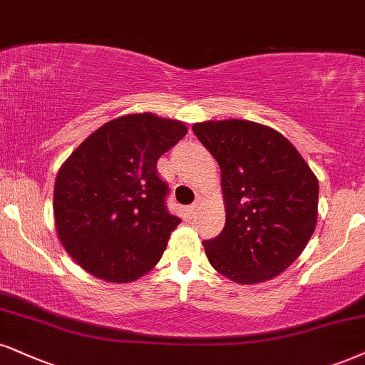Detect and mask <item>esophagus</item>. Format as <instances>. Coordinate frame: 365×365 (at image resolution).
I'll list each match as a JSON object with an SVG mask.
<instances>
[{
  "instance_id": "34e87169",
  "label": "esophagus",
  "mask_w": 365,
  "mask_h": 365,
  "mask_svg": "<svg viewBox=\"0 0 365 365\" xmlns=\"http://www.w3.org/2000/svg\"><path fill=\"white\" fill-rule=\"evenodd\" d=\"M196 211H197V203H192L191 206H187V215H190V217H195Z\"/></svg>"
}]
</instances>
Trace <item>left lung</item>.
<instances>
[{
	"label": "left lung",
	"instance_id": "8db88e82",
	"mask_svg": "<svg viewBox=\"0 0 365 365\" xmlns=\"http://www.w3.org/2000/svg\"><path fill=\"white\" fill-rule=\"evenodd\" d=\"M192 132L222 169L225 228L203 242L215 271L257 284L286 271L318 220V179L277 130L249 120H211Z\"/></svg>",
	"mask_w": 365,
	"mask_h": 365
}]
</instances>
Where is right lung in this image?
I'll use <instances>...</instances> for the list:
<instances>
[{
  "instance_id": "add662e5",
  "label": "right lung",
  "mask_w": 365,
  "mask_h": 365,
  "mask_svg": "<svg viewBox=\"0 0 365 365\" xmlns=\"http://www.w3.org/2000/svg\"><path fill=\"white\" fill-rule=\"evenodd\" d=\"M187 127L154 113L123 115L89 135L58 169L56 230L67 254L103 281H137L159 262L181 220L157 160Z\"/></svg>"
}]
</instances>
